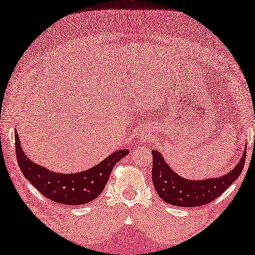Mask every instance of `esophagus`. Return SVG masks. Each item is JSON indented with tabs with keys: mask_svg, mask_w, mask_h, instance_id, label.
<instances>
[{
	"mask_svg": "<svg viewBox=\"0 0 255 255\" xmlns=\"http://www.w3.org/2000/svg\"><path fill=\"white\" fill-rule=\"evenodd\" d=\"M137 134H139V137L142 140L146 139V137L149 136V131L148 128H146L145 127H140L139 128H137Z\"/></svg>",
	"mask_w": 255,
	"mask_h": 255,
	"instance_id": "1",
	"label": "esophagus"
}]
</instances>
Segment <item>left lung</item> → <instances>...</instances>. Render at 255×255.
<instances>
[{"label": "left lung", "mask_w": 255, "mask_h": 255, "mask_svg": "<svg viewBox=\"0 0 255 255\" xmlns=\"http://www.w3.org/2000/svg\"><path fill=\"white\" fill-rule=\"evenodd\" d=\"M152 181L160 198L180 207H199L215 200L238 179L243 170L247 151L230 172L220 178L189 180L172 170L158 151H152Z\"/></svg>", "instance_id": "obj_1"}]
</instances>
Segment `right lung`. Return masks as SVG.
Masks as SVG:
<instances>
[{"label": "right lung", "mask_w": 255, "mask_h": 255, "mask_svg": "<svg viewBox=\"0 0 255 255\" xmlns=\"http://www.w3.org/2000/svg\"><path fill=\"white\" fill-rule=\"evenodd\" d=\"M16 158L23 176L35 189L52 202L64 205H83L95 199L104 190L114 164L128 153L119 150L97 166L77 173H58L26 158L15 131Z\"/></svg>", "instance_id": "1"}]
</instances>
